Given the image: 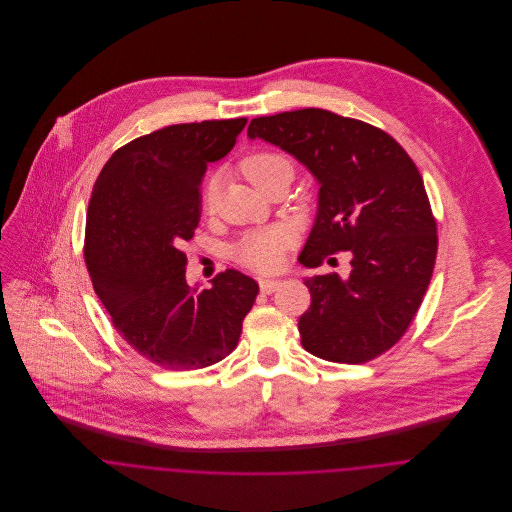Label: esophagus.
<instances>
[{
  "mask_svg": "<svg viewBox=\"0 0 512 512\" xmlns=\"http://www.w3.org/2000/svg\"><path fill=\"white\" fill-rule=\"evenodd\" d=\"M258 284H260V290H262V292L274 293L282 286V280H266V278H260Z\"/></svg>",
  "mask_w": 512,
  "mask_h": 512,
  "instance_id": "34e87169",
  "label": "esophagus"
}]
</instances>
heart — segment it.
Masks as SVG:
<instances>
[{
    "instance_id": "heart-1",
    "label": "heart",
    "mask_w": 512,
    "mask_h": 512,
    "mask_svg": "<svg viewBox=\"0 0 512 512\" xmlns=\"http://www.w3.org/2000/svg\"><path fill=\"white\" fill-rule=\"evenodd\" d=\"M242 175L260 191L276 177L288 175L292 179V161L278 151H254L240 159ZM219 189L217 181L211 179L203 189V205L213 211L217 205ZM292 244V234L286 228L272 226L254 230L234 246L232 254L238 264L256 272H274L284 264L286 250Z\"/></svg>"
}]
</instances>
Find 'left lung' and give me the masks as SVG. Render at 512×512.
Instances as JSON below:
<instances>
[{"label":"left lung","mask_w":512,"mask_h":512,"mask_svg":"<svg viewBox=\"0 0 512 512\" xmlns=\"http://www.w3.org/2000/svg\"><path fill=\"white\" fill-rule=\"evenodd\" d=\"M248 138L292 153L321 185L299 262L353 254L347 280H305L303 349L331 363L372 361L406 333L436 266L438 226L416 163L386 132L321 108L254 118Z\"/></svg>","instance_id":"left-lung-1"}]
</instances>
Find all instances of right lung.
Masks as SVG:
<instances>
[{
	"instance_id": "obj_1",
	"label": "right lung",
	"mask_w": 512,
	"mask_h": 512,
	"mask_svg": "<svg viewBox=\"0 0 512 512\" xmlns=\"http://www.w3.org/2000/svg\"><path fill=\"white\" fill-rule=\"evenodd\" d=\"M246 118L175 124L116 149L88 203L84 260L122 339L153 365L195 370L230 355L258 284L220 272L211 290L187 286L183 242L201 219V181Z\"/></svg>"
}]
</instances>
